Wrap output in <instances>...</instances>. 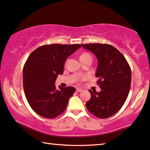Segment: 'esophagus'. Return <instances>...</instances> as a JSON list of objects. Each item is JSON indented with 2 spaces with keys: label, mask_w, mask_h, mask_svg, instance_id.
Masks as SVG:
<instances>
[{
  "label": "esophagus",
  "mask_w": 150,
  "mask_h": 150,
  "mask_svg": "<svg viewBox=\"0 0 150 150\" xmlns=\"http://www.w3.org/2000/svg\"><path fill=\"white\" fill-rule=\"evenodd\" d=\"M82 91H83L82 89H79V88H77V89H76V91L77 92H81Z\"/></svg>",
  "instance_id": "esophagus-1"
}]
</instances>
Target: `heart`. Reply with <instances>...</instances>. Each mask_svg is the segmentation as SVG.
Listing matches in <instances>:
<instances>
[{
	"mask_svg": "<svg viewBox=\"0 0 150 150\" xmlns=\"http://www.w3.org/2000/svg\"><path fill=\"white\" fill-rule=\"evenodd\" d=\"M87 54H89L88 53H83L81 55V57H83V56H85V55H87Z\"/></svg>",
	"mask_w": 150,
	"mask_h": 150,
	"instance_id": "b5f03b06",
	"label": "heart"
}]
</instances>
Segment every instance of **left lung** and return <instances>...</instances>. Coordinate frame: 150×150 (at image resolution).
<instances>
[{"label": "left lung", "mask_w": 150, "mask_h": 150, "mask_svg": "<svg viewBox=\"0 0 150 150\" xmlns=\"http://www.w3.org/2000/svg\"><path fill=\"white\" fill-rule=\"evenodd\" d=\"M92 52L97 59L96 73L101 91L89 90L91 99L86 108L96 117L108 118L122 108L129 94L132 71L123 54L115 47L108 44L81 45Z\"/></svg>", "instance_id": "obj_1"}]
</instances>
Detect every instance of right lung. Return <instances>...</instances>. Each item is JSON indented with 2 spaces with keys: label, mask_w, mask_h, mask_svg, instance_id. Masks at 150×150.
I'll return each mask as SVG.
<instances>
[{
  "label": "right lung",
  "mask_w": 150,
  "mask_h": 150,
  "mask_svg": "<svg viewBox=\"0 0 150 150\" xmlns=\"http://www.w3.org/2000/svg\"><path fill=\"white\" fill-rule=\"evenodd\" d=\"M81 48L80 45H47L38 47L28 57L23 72L26 98L38 115L53 119L65 110L73 87L57 89L54 83L62 75L68 57Z\"/></svg>",
  "instance_id": "right-lung-1"
}]
</instances>
